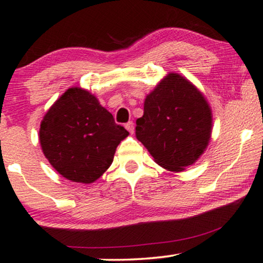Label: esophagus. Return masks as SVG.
<instances>
[{
	"mask_svg": "<svg viewBox=\"0 0 263 263\" xmlns=\"http://www.w3.org/2000/svg\"><path fill=\"white\" fill-rule=\"evenodd\" d=\"M125 127H126V130L130 133H133V131H135V124H133V121H128V123L125 125Z\"/></svg>",
	"mask_w": 263,
	"mask_h": 263,
	"instance_id": "obj_1",
	"label": "esophagus"
}]
</instances>
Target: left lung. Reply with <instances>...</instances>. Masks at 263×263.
<instances>
[{
  "mask_svg": "<svg viewBox=\"0 0 263 263\" xmlns=\"http://www.w3.org/2000/svg\"><path fill=\"white\" fill-rule=\"evenodd\" d=\"M136 137L155 162L170 172L193 164L209 145L212 112L200 91L179 73H169L144 101Z\"/></svg>",
  "mask_w": 263,
  "mask_h": 263,
  "instance_id": "1",
  "label": "left lung"
}]
</instances>
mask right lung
Returning a JSON list of instances; mask_svg holds the SVG:
<instances>
[{
  "instance_id": "obj_1",
  "label": "right lung",
  "mask_w": 263,
  "mask_h": 263,
  "mask_svg": "<svg viewBox=\"0 0 263 263\" xmlns=\"http://www.w3.org/2000/svg\"><path fill=\"white\" fill-rule=\"evenodd\" d=\"M127 136L99 100L79 87L69 88L50 107L39 130L40 145L51 165L80 183L98 180Z\"/></svg>"
}]
</instances>
